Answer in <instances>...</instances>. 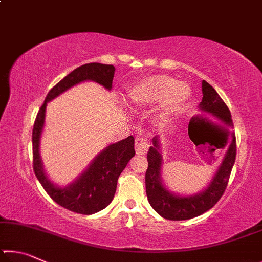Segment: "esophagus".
<instances>
[{
	"instance_id": "34e87169",
	"label": "esophagus",
	"mask_w": 262,
	"mask_h": 262,
	"mask_svg": "<svg viewBox=\"0 0 262 262\" xmlns=\"http://www.w3.org/2000/svg\"><path fill=\"white\" fill-rule=\"evenodd\" d=\"M149 149V143L143 139L137 137L135 140V151L137 155H145Z\"/></svg>"
}]
</instances>
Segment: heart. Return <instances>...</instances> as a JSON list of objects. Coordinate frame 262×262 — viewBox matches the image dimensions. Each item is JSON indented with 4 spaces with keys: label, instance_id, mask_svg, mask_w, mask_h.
Listing matches in <instances>:
<instances>
[{
    "label": "heart",
    "instance_id": "b5f03b06",
    "mask_svg": "<svg viewBox=\"0 0 262 262\" xmlns=\"http://www.w3.org/2000/svg\"><path fill=\"white\" fill-rule=\"evenodd\" d=\"M190 95L192 89L187 83L178 82L167 75H152L133 85L127 94V100L136 107L159 103L155 118L163 122L178 114L188 103Z\"/></svg>",
    "mask_w": 262,
    "mask_h": 262
}]
</instances>
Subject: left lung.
I'll list each match as a JSON object with an SVG mask.
<instances>
[{"label": "left lung", "instance_id": "8db88e82", "mask_svg": "<svg viewBox=\"0 0 262 262\" xmlns=\"http://www.w3.org/2000/svg\"><path fill=\"white\" fill-rule=\"evenodd\" d=\"M202 100L199 104V111L210 114L221 121L225 134L230 135L227 151L217 167L214 177L207 187L201 192L180 195L171 192L162 178L163 156L161 151V139L156 135L152 139V145L148 151V170L145 172V190L150 206L155 211L166 220L184 221L202 215L214 207L227 188L230 173L236 161V137L230 132L233 128L231 114L228 106L209 83L202 81ZM189 132V127H188Z\"/></svg>", "mask_w": 262, "mask_h": 262}]
</instances>
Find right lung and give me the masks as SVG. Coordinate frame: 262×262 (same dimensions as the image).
Instances as JSON below:
<instances>
[{
	"instance_id": "obj_1",
	"label": "right lung",
	"mask_w": 262,
	"mask_h": 262,
	"mask_svg": "<svg viewBox=\"0 0 262 262\" xmlns=\"http://www.w3.org/2000/svg\"><path fill=\"white\" fill-rule=\"evenodd\" d=\"M115 68L112 64L86 63L73 70L48 92L46 99L35 118L32 147L33 170L39 183L57 205L77 214H96L112 202L117 190L118 178L128 162L135 156L134 137L108 144L97 155L88 167L67 186H57L48 178L40 156V141L45 127L46 107L56 97L70 88L86 81H92L110 91L112 89Z\"/></svg>"
}]
</instances>
